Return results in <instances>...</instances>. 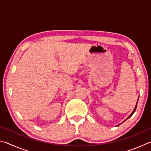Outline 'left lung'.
Segmentation results:
<instances>
[{"label": "left lung", "instance_id": "obj_1", "mask_svg": "<svg viewBox=\"0 0 151 151\" xmlns=\"http://www.w3.org/2000/svg\"><path fill=\"white\" fill-rule=\"evenodd\" d=\"M138 100H139V99H138ZM137 103H138V101H137V104H136V106H135V107H134V110H133V111H132V113L131 114H130V115L129 116H128L127 117V119L126 120H127L128 119H129L130 118V117H131L132 115V114H134V112H135V111H136V109H137ZM123 121V122H124ZM118 124V125H117V126H119V125H120V124Z\"/></svg>", "mask_w": 151, "mask_h": 151}]
</instances>
